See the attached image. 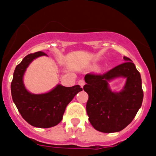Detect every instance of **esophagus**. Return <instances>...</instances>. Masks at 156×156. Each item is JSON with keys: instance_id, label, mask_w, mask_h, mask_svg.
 <instances>
[{"instance_id": "1", "label": "esophagus", "mask_w": 156, "mask_h": 156, "mask_svg": "<svg viewBox=\"0 0 156 156\" xmlns=\"http://www.w3.org/2000/svg\"><path fill=\"white\" fill-rule=\"evenodd\" d=\"M85 81H84V80L83 79H81V80H79V81H78V85H80V86L81 87V88H83V86H84V85H85Z\"/></svg>"}]
</instances>
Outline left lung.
<instances>
[{"instance_id":"left-lung-1","label":"left lung","mask_w":156,"mask_h":156,"mask_svg":"<svg viewBox=\"0 0 156 156\" xmlns=\"http://www.w3.org/2000/svg\"><path fill=\"white\" fill-rule=\"evenodd\" d=\"M103 75L87 74L84 91L88 94L86 111L88 120L97 131L120 132L130 124L142 106L143 91L140 73L130 58ZM117 77L126 78L120 92H112L108 83Z\"/></svg>"}]
</instances>
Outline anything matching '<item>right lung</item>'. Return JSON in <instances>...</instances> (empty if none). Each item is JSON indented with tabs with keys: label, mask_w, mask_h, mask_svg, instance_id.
Here are the masks:
<instances>
[{
	"label": "right lung",
	"mask_w": 156,
	"mask_h": 156,
	"mask_svg": "<svg viewBox=\"0 0 156 156\" xmlns=\"http://www.w3.org/2000/svg\"><path fill=\"white\" fill-rule=\"evenodd\" d=\"M40 56L47 55L42 51L30 54L16 66L11 85V95L17 110L27 123L37 128H51L62 120L67 105L82 88L79 85H57L47 93L29 92L24 86L23 77L29 65Z\"/></svg>",
	"instance_id": "1"
}]
</instances>
